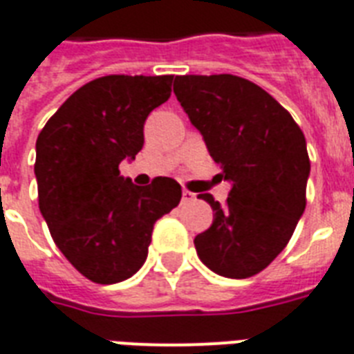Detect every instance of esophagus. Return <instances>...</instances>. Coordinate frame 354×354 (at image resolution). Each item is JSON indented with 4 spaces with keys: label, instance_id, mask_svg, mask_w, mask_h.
Masks as SVG:
<instances>
[{
    "label": "esophagus",
    "instance_id": "esophagus-1",
    "mask_svg": "<svg viewBox=\"0 0 354 354\" xmlns=\"http://www.w3.org/2000/svg\"><path fill=\"white\" fill-rule=\"evenodd\" d=\"M192 201H196V194H194V192L183 190V203H192Z\"/></svg>",
    "mask_w": 354,
    "mask_h": 354
}]
</instances>
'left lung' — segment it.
<instances>
[{"instance_id": "1", "label": "left lung", "mask_w": 354, "mask_h": 354, "mask_svg": "<svg viewBox=\"0 0 354 354\" xmlns=\"http://www.w3.org/2000/svg\"><path fill=\"white\" fill-rule=\"evenodd\" d=\"M174 92L232 185L225 207L199 194L214 221L194 240L197 254L221 277L257 275L286 248L305 212V134L279 101L238 75H177Z\"/></svg>"}]
</instances>
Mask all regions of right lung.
Wrapping results in <instances>:
<instances>
[{
    "label": "right lung",
    "instance_id": "1",
    "mask_svg": "<svg viewBox=\"0 0 354 354\" xmlns=\"http://www.w3.org/2000/svg\"><path fill=\"white\" fill-rule=\"evenodd\" d=\"M174 75H105L75 90L38 134V207L53 242L97 284L133 277L153 225L179 205L180 185L140 188L120 175L144 146V123L171 95Z\"/></svg>",
    "mask_w": 354,
    "mask_h": 354
}]
</instances>
